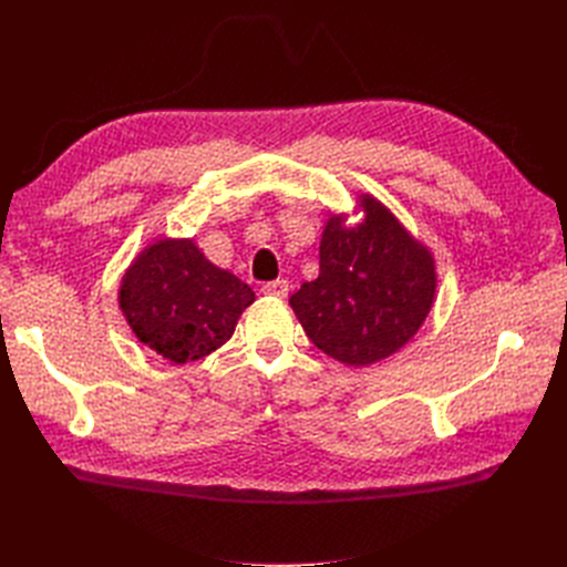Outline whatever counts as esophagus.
Listing matches in <instances>:
<instances>
[{"mask_svg": "<svg viewBox=\"0 0 567 567\" xmlns=\"http://www.w3.org/2000/svg\"><path fill=\"white\" fill-rule=\"evenodd\" d=\"M265 296H274V298H286L288 296V281L286 279H277V281H267L262 286Z\"/></svg>", "mask_w": 567, "mask_h": 567, "instance_id": "esophagus-1", "label": "esophagus"}]
</instances>
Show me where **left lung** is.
<instances>
[{"instance_id": "left-lung-1", "label": "left lung", "mask_w": 567, "mask_h": 567, "mask_svg": "<svg viewBox=\"0 0 567 567\" xmlns=\"http://www.w3.org/2000/svg\"><path fill=\"white\" fill-rule=\"evenodd\" d=\"M362 221L329 215L319 244V277L290 296L315 346L346 367H371L400 352L431 315L435 257L371 194L357 196Z\"/></svg>"}]
</instances>
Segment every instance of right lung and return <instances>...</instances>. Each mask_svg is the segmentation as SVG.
<instances>
[{"label": "right lung", "mask_w": 567, "mask_h": 567, "mask_svg": "<svg viewBox=\"0 0 567 567\" xmlns=\"http://www.w3.org/2000/svg\"><path fill=\"white\" fill-rule=\"evenodd\" d=\"M252 302L255 290L213 265L194 238H151L117 288V307L136 340L173 364L225 346Z\"/></svg>", "instance_id": "1"}]
</instances>
